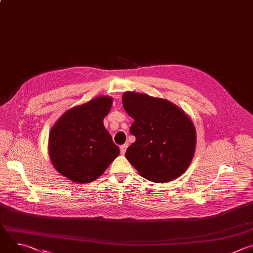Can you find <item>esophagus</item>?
Masks as SVG:
<instances>
[{"label":"esophagus","instance_id":"esophagus-1","mask_svg":"<svg viewBox=\"0 0 253 253\" xmlns=\"http://www.w3.org/2000/svg\"><path fill=\"white\" fill-rule=\"evenodd\" d=\"M127 147H128L127 144H123V145L120 146V152H121V154H125Z\"/></svg>","mask_w":253,"mask_h":253}]
</instances>
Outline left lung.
<instances>
[{"instance_id": "obj_1", "label": "left lung", "mask_w": 253, "mask_h": 253, "mask_svg": "<svg viewBox=\"0 0 253 253\" xmlns=\"http://www.w3.org/2000/svg\"><path fill=\"white\" fill-rule=\"evenodd\" d=\"M122 102L134 119L130 133L136 137L126 150L127 160L152 182H168L182 175L195 151L191 120L169 101L146 94L126 92Z\"/></svg>"}]
</instances>
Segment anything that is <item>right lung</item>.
Wrapping results in <instances>:
<instances>
[{
  "instance_id": "obj_1",
  "label": "right lung",
  "mask_w": 253,
  "mask_h": 253,
  "mask_svg": "<svg viewBox=\"0 0 253 253\" xmlns=\"http://www.w3.org/2000/svg\"><path fill=\"white\" fill-rule=\"evenodd\" d=\"M111 105L112 99L103 96L72 108L50 133L52 163L73 182L94 181L120 153L103 124Z\"/></svg>"
}]
</instances>
